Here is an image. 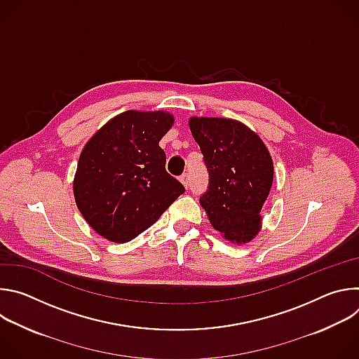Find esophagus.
I'll return each mask as SVG.
<instances>
[{
  "instance_id": "esophagus-1",
  "label": "esophagus",
  "mask_w": 359,
  "mask_h": 359,
  "mask_svg": "<svg viewBox=\"0 0 359 359\" xmlns=\"http://www.w3.org/2000/svg\"><path fill=\"white\" fill-rule=\"evenodd\" d=\"M180 182L184 184V187L187 189L189 186H190V176L187 175V173H183L182 176H180Z\"/></svg>"
}]
</instances>
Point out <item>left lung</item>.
Wrapping results in <instances>:
<instances>
[{"mask_svg":"<svg viewBox=\"0 0 359 359\" xmlns=\"http://www.w3.org/2000/svg\"><path fill=\"white\" fill-rule=\"evenodd\" d=\"M189 125L209 172L208 190L200 196L203 209L227 240L250 241L260 230V212L273 186L266 144L233 119L191 118Z\"/></svg>","mask_w":359,"mask_h":359,"instance_id":"1","label":"left lung"}]
</instances>
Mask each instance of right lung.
Instances as JSON below:
<instances>
[{
    "instance_id": "right-lung-1",
    "label": "right lung",
    "mask_w": 359,
    "mask_h": 359,
    "mask_svg": "<svg viewBox=\"0 0 359 359\" xmlns=\"http://www.w3.org/2000/svg\"><path fill=\"white\" fill-rule=\"evenodd\" d=\"M172 125L168 112L126 111L85 144L74 194L83 219L102 237L130 241L184 193L166 172V153L159 146Z\"/></svg>"
}]
</instances>
